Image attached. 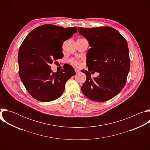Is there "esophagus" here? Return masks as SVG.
Returning a JSON list of instances; mask_svg holds the SVG:
<instances>
[{
	"label": "esophagus",
	"mask_w": 150,
	"mask_h": 150,
	"mask_svg": "<svg viewBox=\"0 0 150 150\" xmlns=\"http://www.w3.org/2000/svg\"><path fill=\"white\" fill-rule=\"evenodd\" d=\"M75 72H76V74H78V73L80 72V71H79L78 69H75Z\"/></svg>",
	"instance_id": "obj_1"
}]
</instances>
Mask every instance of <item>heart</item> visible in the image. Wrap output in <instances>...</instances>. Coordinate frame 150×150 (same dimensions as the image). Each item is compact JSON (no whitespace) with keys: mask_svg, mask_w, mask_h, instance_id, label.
<instances>
[{"mask_svg":"<svg viewBox=\"0 0 150 150\" xmlns=\"http://www.w3.org/2000/svg\"><path fill=\"white\" fill-rule=\"evenodd\" d=\"M69 62L71 64V65L75 66V67H79L81 63L79 60L75 59V58H71L69 60Z\"/></svg>","mask_w":150,"mask_h":150,"instance_id":"1","label":"heart"}]
</instances>
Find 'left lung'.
<instances>
[{
    "label": "left lung",
    "mask_w": 150,
    "mask_h": 150,
    "mask_svg": "<svg viewBox=\"0 0 150 150\" xmlns=\"http://www.w3.org/2000/svg\"><path fill=\"white\" fill-rule=\"evenodd\" d=\"M78 32L91 47L87 54L88 71H81L87 76L81 90L91 100L108 101L119 94L126 82L131 64L127 41L109 27H78ZM92 70L99 72V76L91 79L89 72Z\"/></svg>",
    "instance_id": "1"
}]
</instances>
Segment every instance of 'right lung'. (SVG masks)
I'll return each mask as SVG.
<instances>
[{
	"label": "right lung",
	"mask_w": 150,
	"mask_h": 150,
	"mask_svg": "<svg viewBox=\"0 0 150 150\" xmlns=\"http://www.w3.org/2000/svg\"><path fill=\"white\" fill-rule=\"evenodd\" d=\"M77 30L76 27L45 24L32 30L23 41L18 57L19 75L34 98L42 102L58 98L65 90L67 81L75 75L70 65L56 73L50 65L63 57V42Z\"/></svg>",
	"instance_id": "right-lung-1"
}]
</instances>
